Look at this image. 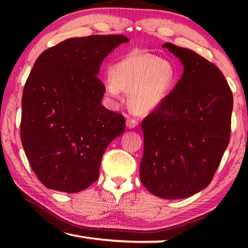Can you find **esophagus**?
Listing matches in <instances>:
<instances>
[{
  "label": "esophagus",
  "mask_w": 248,
  "mask_h": 248,
  "mask_svg": "<svg viewBox=\"0 0 248 248\" xmlns=\"http://www.w3.org/2000/svg\"><path fill=\"white\" fill-rule=\"evenodd\" d=\"M139 121H138L136 118H132V117H128L127 120H125V124H127L128 128H136Z\"/></svg>",
  "instance_id": "1"
}]
</instances>
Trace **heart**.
I'll return each mask as SVG.
<instances>
[{"label": "heart", "mask_w": 248, "mask_h": 248, "mask_svg": "<svg viewBox=\"0 0 248 248\" xmlns=\"http://www.w3.org/2000/svg\"><path fill=\"white\" fill-rule=\"evenodd\" d=\"M176 81V72L169 62L154 54L133 51L112 64L105 90L111 98L119 97L121 90L130 91V108L145 114L169 97Z\"/></svg>", "instance_id": "1"}]
</instances>
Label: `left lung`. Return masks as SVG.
<instances>
[{"label": "left lung", "mask_w": 248, "mask_h": 248, "mask_svg": "<svg viewBox=\"0 0 248 248\" xmlns=\"http://www.w3.org/2000/svg\"><path fill=\"white\" fill-rule=\"evenodd\" d=\"M184 73L164 102L141 123L140 179L151 194L186 198L211 182L231 137L233 94L219 68L190 49L163 45Z\"/></svg>", "instance_id": "left-lung-1"}]
</instances>
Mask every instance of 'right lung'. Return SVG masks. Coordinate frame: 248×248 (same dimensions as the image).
<instances>
[{"mask_svg": "<svg viewBox=\"0 0 248 248\" xmlns=\"http://www.w3.org/2000/svg\"><path fill=\"white\" fill-rule=\"evenodd\" d=\"M129 39L124 35L70 38L37 58L25 83L20 140L33 173L46 187L86 189L98 178L105 150L125 119L102 105L98 78L105 57Z\"/></svg>", "mask_w": 248, "mask_h": 248, "instance_id": "add662e5", "label": "right lung"}]
</instances>
